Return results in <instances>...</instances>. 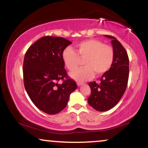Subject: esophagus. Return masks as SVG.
<instances>
[{"label": "esophagus", "mask_w": 148, "mask_h": 148, "mask_svg": "<svg viewBox=\"0 0 148 148\" xmlns=\"http://www.w3.org/2000/svg\"><path fill=\"white\" fill-rule=\"evenodd\" d=\"M76 84H77L78 86H81V85L83 84V83H81V82H77V83H76Z\"/></svg>", "instance_id": "esophagus-1"}]
</instances>
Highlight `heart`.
<instances>
[{
	"label": "heart",
	"mask_w": 148,
	"mask_h": 148,
	"mask_svg": "<svg viewBox=\"0 0 148 148\" xmlns=\"http://www.w3.org/2000/svg\"><path fill=\"white\" fill-rule=\"evenodd\" d=\"M76 52L70 47L62 51V58L69 70L75 69L79 65L80 58L84 59L82 68L70 73L71 77L76 81H84L94 76L106 74L111 69L114 62V49L110 45H104L96 39L83 40L76 45Z\"/></svg>",
	"instance_id": "heart-1"
}]
</instances>
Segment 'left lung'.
Returning <instances> with one entry per match:
<instances>
[{"mask_svg":"<svg viewBox=\"0 0 148 148\" xmlns=\"http://www.w3.org/2000/svg\"><path fill=\"white\" fill-rule=\"evenodd\" d=\"M115 58L113 66L100 79L101 82H90L91 94L88 102L98 111H106L113 108L119 102L125 93L129 79V57L122 44L111 35Z\"/></svg>","mask_w":148,"mask_h":148,"instance_id":"left-lung-1","label":"left lung"}]
</instances>
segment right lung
<instances>
[{
  "instance_id": "1",
  "label": "right lung",
  "mask_w": 148,
  "mask_h": 148,
  "mask_svg": "<svg viewBox=\"0 0 148 148\" xmlns=\"http://www.w3.org/2000/svg\"><path fill=\"white\" fill-rule=\"evenodd\" d=\"M72 43L61 37L45 36L25 52L23 64L24 87L30 99L42 111L53 115L64 109L77 88L67 74L62 51ZM60 80L62 84H58Z\"/></svg>"
}]
</instances>
